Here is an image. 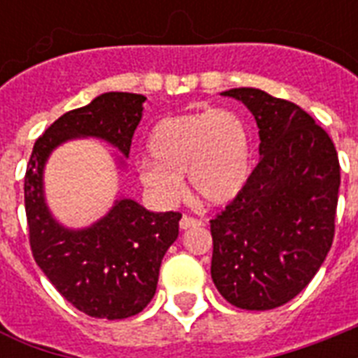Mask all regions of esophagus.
Masks as SVG:
<instances>
[{
  "label": "esophagus",
  "mask_w": 358,
  "mask_h": 358,
  "mask_svg": "<svg viewBox=\"0 0 358 358\" xmlns=\"http://www.w3.org/2000/svg\"><path fill=\"white\" fill-rule=\"evenodd\" d=\"M202 221L201 219H195V217H189V215H184V217L180 219V229L182 230H187V229H193V227H202Z\"/></svg>",
  "instance_id": "obj_1"
}]
</instances>
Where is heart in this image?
I'll use <instances>...</instances> for the list:
<instances>
[{"label": "heart", "mask_w": 358, "mask_h": 358, "mask_svg": "<svg viewBox=\"0 0 358 358\" xmlns=\"http://www.w3.org/2000/svg\"><path fill=\"white\" fill-rule=\"evenodd\" d=\"M152 159L139 165V178L163 204H173L187 174L191 191L210 206L234 201L250 173V137L245 120L230 109L169 117L148 139Z\"/></svg>", "instance_id": "heart-1"}]
</instances>
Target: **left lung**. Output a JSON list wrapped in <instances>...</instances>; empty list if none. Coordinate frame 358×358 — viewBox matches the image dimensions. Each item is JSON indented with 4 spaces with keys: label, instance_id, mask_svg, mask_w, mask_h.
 <instances>
[{
    "label": "left lung",
    "instance_id": "1",
    "mask_svg": "<svg viewBox=\"0 0 358 358\" xmlns=\"http://www.w3.org/2000/svg\"><path fill=\"white\" fill-rule=\"evenodd\" d=\"M221 94L255 115L262 157L241 193L210 221L212 278L230 305L271 310L305 289L333 245L338 154L294 102L250 87Z\"/></svg>",
    "mask_w": 358,
    "mask_h": 358
}]
</instances>
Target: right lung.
Returning <instances> with one entry per match:
<instances>
[{
  "label": "right lung",
  "instance_id": "obj_1",
  "mask_svg": "<svg viewBox=\"0 0 358 358\" xmlns=\"http://www.w3.org/2000/svg\"><path fill=\"white\" fill-rule=\"evenodd\" d=\"M145 100L134 92H106L64 113L36 139L25 171L33 258L59 294L91 317L124 320L150 303L163 256L178 238L182 213H154L120 199L89 229H64L44 202L42 171L53 148L74 137L108 141L128 157Z\"/></svg>",
  "mask_w": 358,
  "mask_h": 358
}]
</instances>
